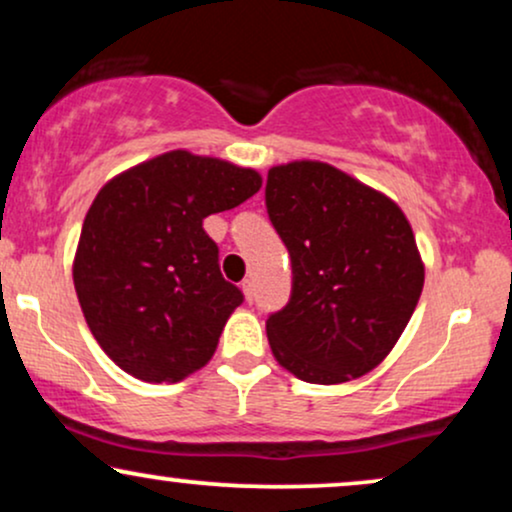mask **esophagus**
Segmentation results:
<instances>
[{"instance_id":"34e87169","label":"esophagus","mask_w":512,"mask_h":512,"mask_svg":"<svg viewBox=\"0 0 512 512\" xmlns=\"http://www.w3.org/2000/svg\"><path fill=\"white\" fill-rule=\"evenodd\" d=\"M240 286H243L245 298H248V301H252V296H255V281H252V279H245L243 284H240Z\"/></svg>"}]
</instances>
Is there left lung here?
Segmentation results:
<instances>
[{"instance_id":"8db88e82","label":"left lung","mask_w":512,"mask_h":512,"mask_svg":"<svg viewBox=\"0 0 512 512\" xmlns=\"http://www.w3.org/2000/svg\"><path fill=\"white\" fill-rule=\"evenodd\" d=\"M264 204L293 272L289 303L267 317L272 354L305 383L361 378L390 354L424 289L407 216L317 161L269 170Z\"/></svg>"}]
</instances>
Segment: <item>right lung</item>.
<instances>
[{
  "label": "right lung",
  "instance_id": "obj_1",
  "mask_svg": "<svg viewBox=\"0 0 512 512\" xmlns=\"http://www.w3.org/2000/svg\"><path fill=\"white\" fill-rule=\"evenodd\" d=\"M260 173L170 151L98 192L81 226L74 289L101 349L146 383H178L214 356L243 291L223 279L204 219L250 199Z\"/></svg>",
  "mask_w": 512,
  "mask_h": 512
}]
</instances>
